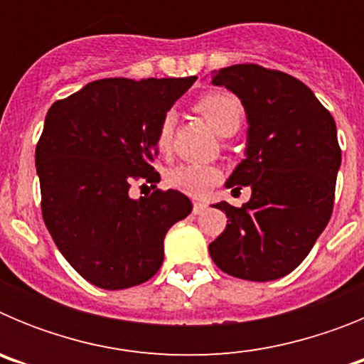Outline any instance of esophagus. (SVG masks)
<instances>
[{
	"label": "esophagus",
	"instance_id": "1",
	"mask_svg": "<svg viewBox=\"0 0 364 364\" xmlns=\"http://www.w3.org/2000/svg\"><path fill=\"white\" fill-rule=\"evenodd\" d=\"M205 208H208V204H205V202H195V204H193V213L195 215H200V213H204L205 211Z\"/></svg>",
	"mask_w": 364,
	"mask_h": 364
}]
</instances>
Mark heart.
I'll return each instance as SVG.
<instances>
[{
	"instance_id": "b5f03b06",
	"label": "heart",
	"mask_w": 364,
	"mask_h": 364,
	"mask_svg": "<svg viewBox=\"0 0 364 364\" xmlns=\"http://www.w3.org/2000/svg\"><path fill=\"white\" fill-rule=\"evenodd\" d=\"M197 109L210 120L215 131L222 136H231L242 125V105H240L239 98L231 92H208L197 102ZM173 129H175V112H164L156 133H154V144L160 153H166L171 146ZM218 178H220V173L217 167L204 166V164H180V166L173 167L167 175L169 186L186 195H191V197H204L205 193L217 184Z\"/></svg>"
}]
</instances>
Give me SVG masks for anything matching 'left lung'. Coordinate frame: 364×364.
Wrapping results in <instances>:
<instances>
[{"mask_svg":"<svg viewBox=\"0 0 364 364\" xmlns=\"http://www.w3.org/2000/svg\"><path fill=\"white\" fill-rule=\"evenodd\" d=\"M215 85L239 96L247 117L246 159L226 188H252L210 244L215 264L246 281H275L306 259L332 217L341 147L332 114L301 80L257 63L213 70Z\"/></svg>","mask_w":364,"mask_h":364,"instance_id":"8db88e82","label":"left lung"}]
</instances>
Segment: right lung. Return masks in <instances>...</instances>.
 Here are the masks:
<instances>
[{"label":"right lung","instance_id":"right-lung-1","mask_svg":"<svg viewBox=\"0 0 364 364\" xmlns=\"http://www.w3.org/2000/svg\"><path fill=\"white\" fill-rule=\"evenodd\" d=\"M195 80H96L45 117L36 146L41 215L67 262L98 288L149 281L167 230L191 213L184 193L154 189L134 200L129 189L160 182L154 133Z\"/></svg>","mask_w":364,"mask_h":364}]
</instances>
